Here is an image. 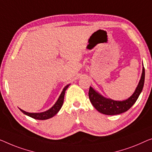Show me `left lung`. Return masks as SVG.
Segmentation results:
<instances>
[{
	"label": "left lung",
	"mask_w": 152,
	"mask_h": 152,
	"mask_svg": "<svg viewBox=\"0 0 152 152\" xmlns=\"http://www.w3.org/2000/svg\"><path fill=\"white\" fill-rule=\"evenodd\" d=\"M145 82V68L142 67V72L139 85L134 93L128 99L123 101H116L106 98L91 87H89V97L92 105L99 113L107 115H119L130 109L136 102L142 90Z\"/></svg>",
	"instance_id": "8db88e82"
}]
</instances>
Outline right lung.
I'll use <instances>...</instances> for the list:
<instances>
[{"label":"right lung","mask_w":152,"mask_h":152,"mask_svg":"<svg viewBox=\"0 0 152 152\" xmlns=\"http://www.w3.org/2000/svg\"><path fill=\"white\" fill-rule=\"evenodd\" d=\"M69 86V85H67L65 86V87H64V89H63L61 94L60 96H59V98H58L57 101L56 102V103L54 104L53 107L50 108L49 110H46V111L42 112V113H28V112L24 111V110H23L20 109V108H19V109L21 110V111L24 114L28 115V116L32 117V118L35 119L45 120V119L51 118V117H54V115L56 114V113L59 111L61 108V106L63 104V99H64L65 91L67 90V89L68 88Z\"/></svg>","instance_id":"add662e5"}]
</instances>
